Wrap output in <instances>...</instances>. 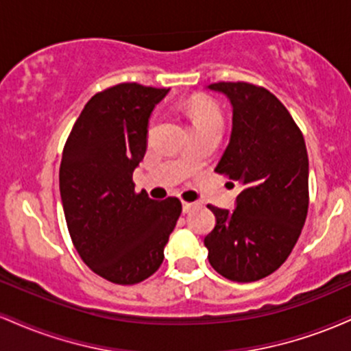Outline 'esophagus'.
<instances>
[{"label":"esophagus","mask_w":351,"mask_h":351,"mask_svg":"<svg viewBox=\"0 0 351 351\" xmlns=\"http://www.w3.org/2000/svg\"><path fill=\"white\" fill-rule=\"evenodd\" d=\"M195 208H198V203H195V201H193V203H186V201H184L183 203V213L193 211Z\"/></svg>","instance_id":"esophagus-1"}]
</instances>
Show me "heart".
I'll return each mask as SVG.
<instances>
[{
    "label": "heart",
    "mask_w": 351,
    "mask_h": 351,
    "mask_svg": "<svg viewBox=\"0 0 351 351\" xmlns=\"http://www.w3.org/2000/svg\"><path fill=\"white\" fill-rule=\"evenodd\" d=\"M193 122L196 123H206V122H221V115L217 107L208 100H199L195 102L191 107Z\"/></svg>",
    "instance_id": "obj_1"
}]
</instances>
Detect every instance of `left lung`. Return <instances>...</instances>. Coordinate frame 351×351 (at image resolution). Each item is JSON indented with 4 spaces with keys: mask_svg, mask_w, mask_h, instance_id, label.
Returning a JSON list of instances; mask_svg holds the SVG:
<instances>
[{
    "mask_svg": "<svg viewBox=\"0 0 351 351\" xmlns=\"http://www.w3.org/2000/svg\"><path fill=\"white\" fill-rule=\"evenodd\" d=\"M232 107L231 138L216 171L241 184L232 211L209 204V264L234 282L271 276L291 256L308 209V156L289 110L267 88L217 82Z\"/></svg>",
    "mask_w": 351,
    "mask_h": 351,
    "instance_id": "8db88e82",
    "label": "left lung"
}]
</instances>
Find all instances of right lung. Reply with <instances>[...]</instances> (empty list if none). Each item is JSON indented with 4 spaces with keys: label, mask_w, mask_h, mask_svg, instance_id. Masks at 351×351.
I'll return each mask as SVG.
<instances>
[{
    "label": "right lung",
    "mask_w": 351,
    "mask_h": 351,
    "mask_svg": "<svg viewBox=\"0 0 351 351\" xmlns=\"http://www.w3.org/2000/svg\"><path fill=\"white\" fill-rule=\"evenodd\" d=\"M170 88L119 84L99 92L75 120L62 152L59 188L79 256L104 279L138 284L158 271L181 215L178 198L135 193L148 120Z\"/></svg>",
    "instance_id": "add662e5"
}]
</instances>
